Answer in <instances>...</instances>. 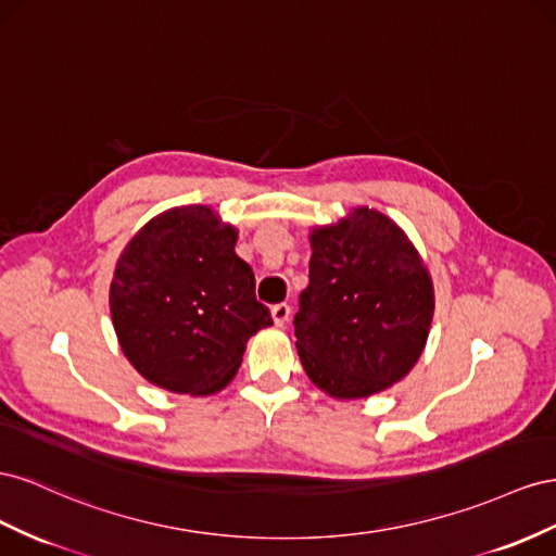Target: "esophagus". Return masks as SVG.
I'll return each mask as SVG.
<instances>
[{
  "label": "esophagus",
  "instance_id": "obj_1",
  "mask_svg": "<svg viewBox=\"0 0 556 556\" xmlns=\"http://www.w3.org/2000/svg\"><path fill=\"white\" fill-rule=\"evenodd\" d=\"M289 316H291V307L287 305V303H279V305H275L273 307V319H275V324L277 326H283L289 321Z\"/></svg>",
  "mask_w": 556,
  "mask_h": 556
}]
</instances>
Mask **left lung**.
<instances>
[{
    "label": "left lung",
    "mask_w": 556,
    "mask_h": 556,
    "mask_svg": "<svg viewBox=\"0 0 556 556\" xmlns=\"http://www.w3.org/2000/svg\"><path fill=\"white\" fill-rule=\"evenodd\" d=\"M309 287L293 319L312 382L336 399H368L415 368L433 319V281L389 216L358 207L309 235Z\"/></svg>",
    "instance_id": "1"
}]
</instances>
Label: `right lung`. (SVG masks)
Segmentation results:
<instances>
[{
    "label": "right lung",
    "instance_id": "obj_1",
    "mask_svg": "<svg viewBox=\"0 0 556 556\" xmlns=\"http://www.w3.org/2000/svg\"><path fill=\"white\" fill-rule=\"evenodd\" d=\"M237 230L204 204L151 218L123 249L109 307L125 358L151 384L188 395L224 389L251 336L273 326Z\"/></svg>",
    "mask_w": 556,
    "mask_h": 556
}]
</instances>
